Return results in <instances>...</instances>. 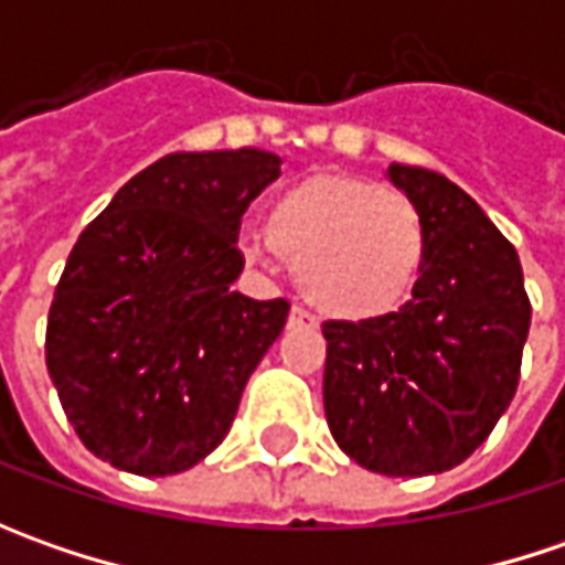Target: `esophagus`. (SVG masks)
<instances>
[{"mask_svg":"<svg viewBox=\"0 0 565 565\" xmlns=\"http://www.w3.org/2000/svg\"><path fill=\"white\" fill-rule=\"evenodd\" d=\"M286 323H289V330H295V327H315V320H311V315H308V311H301V308H292V311H289V320H286Z\"/></svg>","mask_w":565,"mask_h":565,"instance_id":"obj_1","label":"esophagus"}]
</instances>
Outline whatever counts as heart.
Returning <instances> with one entry per match:
<instances>
[{
    "label": "heart",
    "mask_w": 565,
    "mask_h": 565,
    "mask_svg": "<svg viewBox=\"0 0 565 565\" xmlns=\"http://www.w3.org/2000/svg\"><path fill=\"white\" fill-rule=\"evenodd\" d=\"M264 238L295 267L301 298L339 323L402 311L427 260L418 204L349 172H315L286 188L267 210Z\"/></svg>",
    "instance_id": "b5f03b06"
}]
</instances>
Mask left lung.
I'll list each match as a JSON object with an SVG mask.
<instances>
[{"instance_id": "obj_1", "label": "left lung", "mask_w": 565, "mask_h": 565, "mask_svg": "<svg viewBox=\"0 0 565 565\" xmlns=\"http://www.w3.org/2000/svg\"><path fill=\"white\" fill-rule=\"evenodd\" d=\"M427 223L412 301L374 323L327 320L323 408L339 449L390 478L449 471L510 408L532 327L519 254L440 172L393 163Z\"/></svg>"}]
</instances>
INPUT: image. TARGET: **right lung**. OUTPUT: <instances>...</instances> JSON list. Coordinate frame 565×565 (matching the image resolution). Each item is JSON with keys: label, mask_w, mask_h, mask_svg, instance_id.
<instances>
[{"label": "right lung", "mask_w": 565, "mask_h": 565, "mask_svg": "<svg viewBox=\"0 0 565 565\" xmlns=\"http://www.w3.org/2000/svg\"><path fill=\"white\" fill-rule=\"evenodd\" d=\"M279 163L257 147L169 153L81 232L46 320V367L97 459L160 478L223 444L289 317L286 298L232 292L242 213Z\"/></svg>", "instance_id": "right-lung-1"}]
</instances>
